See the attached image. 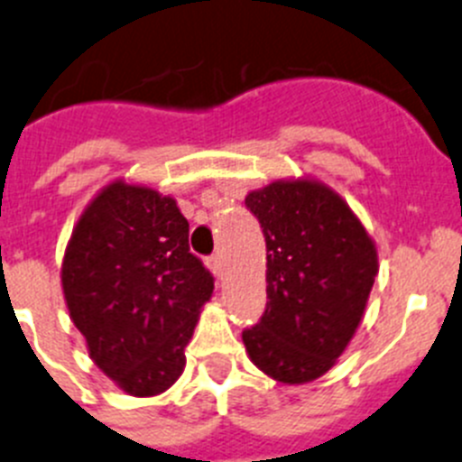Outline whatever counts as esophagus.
Here are the masks:
<instances>
[{"label":"esophagus","instance_id":"34e87169","mask_svg":"<svg viewBox=\"0 0 462 462\" xmlns=\"http://www.w3.org/2000/svg\"><path fill=\"white\" fill-rule=\"evenodd\" d=\"M207 266H209L211 273H214V275H221V273H223V260H221V255L207 257Z\"/></svg>","mask_w":462,"mask_h":462}]
</instances>
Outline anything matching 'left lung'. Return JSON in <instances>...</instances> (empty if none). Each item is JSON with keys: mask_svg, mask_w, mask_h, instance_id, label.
I'll list each match as a JSON object with an SVG mask.
<instances>
[{"mask_svg": "<svg viewBox=\"0 0 462 462\" xmlns=\"http://www.w3.org/2000/svg\"><path fill=\"white\" fill-rule=\"evenodd\" d=\"M266 241V310L245 351L280 383L328 372L360 323L376 248L346 202L319 182H273L245 198Z\"/></svg>", "mask_w": 462, "mask_h": 462, "instance_id": "8db88e82", "label": "left lung"}]
</instances>
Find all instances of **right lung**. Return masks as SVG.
Returning a JSON list of instances; mask_svg holds the SVG:
<instances>
[{
	"mask_svg": "<svg viewBox=\"0 0 462 462\" xmlns=\"http://www.w3.org/2000/svg\"><path fill=\"white\" fill-rule=\"evenodd\" d=\"M68 310L95 365L134 396L182 374L214 275L189 248L175 200L114 182L81 214L61 269Z\"/></svg>",
	"mask_w": 462,
	"mask_h": 462,
	"instance_id": "1",
	"label": "right lung"
}]
</instances>
